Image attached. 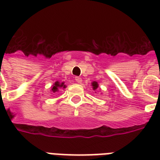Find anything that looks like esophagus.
I'll return each mask as SVG.
<instances>
[{
	"label": "esophagus",
	"instance_id": "obj_1",
	"mask_svg": "<svg viewBox=\"0 0 160 160\" xmlns=\"http://www.w3.org/2000/svg\"><path fill=\"white\" fill-rule=\"evenodd\" d=\"M75 80H76V81L77 83H79V84H80V83L82 82V79L80 77H76L75 78Z\"/></svg>",
	"mask_w": 160,
	"mask_h": 160
}]
</instances>
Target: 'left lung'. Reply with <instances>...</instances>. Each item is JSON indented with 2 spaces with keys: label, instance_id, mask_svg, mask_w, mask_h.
<instances>
[{
  "label": "left lung",
  "instance_id": "1",
  "mask_svg": "<svg viewBox=\"0 0 160 160\" xmlns=\"http://www.w3.org/2000/svg\"><path fill=\"white\" fill-rule=\"evenodd\" d=\"M91 85H92V88L93 90H96L97 88H98V82H96V81H92V82L91 83Z\"/></svg>",
  "mask_w": 160,
  "mask_h": 160
}]
</instances>
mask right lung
<instances>
[{"instance_id": "right-lung-1", "label": "right lung", "mask_w": 160, "mask_h": 160, "mask_svg": "<svg viewBox=\"0 0 160 160\" xmlns=\"http://www.w3.org/2000/svg\"><path fill=\"white\" fill-rule=\"evenodd\" d=\"M66 87L67 86H66V84H64V82L60 83L59 81H56L51 87L50 92L56 93V92H59L60 88H66Z\"/></svg>"}]
</instances>
